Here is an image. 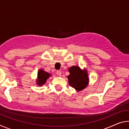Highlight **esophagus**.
<instances>
[{
    "label": "esophagus",
    "instance_id": "34e87169",
    "mask_svg": "<svg viewBox=\"0 0 129 129\" xmlns=\"http://www.w3.org/2000/svg\"><path fill=\"white\" fill-rule=\"evenodd\" d=\"M56 75L58 76H61V72L60 71H57L56 72Z\"/></svg>",
    "mask_w": 129,
    "mask_h": 129
}]
</instances>
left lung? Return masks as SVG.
Instances as JSON below:
<instances>
[{
    "label": "left lung",
    "instance_id": "1",
    "mask_svg": "<svg viewBox=\"0 0 129 129\" xmlns=\"http://www.w3.org/2000/svg\"><path fill=\"white\" fill-rule=\"evenodd\" d=\"M70 75L68 76L70 85L77 90H81L88 84V76L86 71H82L79 67L73 66L69 69Z\"/></svg>",
    "mask_w": 129,
    "mask_h": 129
}]
</instances>
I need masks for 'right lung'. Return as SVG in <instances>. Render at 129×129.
I'll use <instances>...</instances> for the list:
<instances>
[{
	"instance_id": "right-lung-1",
	"label": "right lung",
	"mask_w": 129,
	"mask_h": 129,
	"mask_svg": "<svg viewBox=\"0 0 129 129\" xmlns=\"http://www.w3.org/2000/svg\"><path fill=\"white\" fill-rule=\"evenodd\" d=\"M51 76L50 74L44 71L42 69H40L38 72V80L37 81V84L39 85V86L43 85L46 82L49 76Z\"/></svg>"
}]
</instances>
